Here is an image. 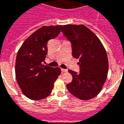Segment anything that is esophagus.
<instances>
[{
  "mask_svg": "<svg viewBox=\"0 0 124 124\" xmlns=\"http://www.w3.org/2000/svg\"><path fill=\"white\" fill-rule=\"evenodd\" d=\"M61 71H62V72H67L68 71V70H65V69H61Z\"/></svg>",
  "mask_w": 124,
  "mask_h": 124,
  "instance_id": "1",
  "label": "esophagus"
}]
</instances>
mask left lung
<instances>
[{"label": "left lung", "instance_id": "obj_1", "mask_svg": "<svg viewBox=\"0 0 124 124\" xmlns=\"http://www.w3.org/2000/svg\"><path fill=\"white\" fill-rule=\"evenodd\" d=\"M61 31L72 46V55L79 58L80 72L70 70L73 80L66 85L68 91L82 100L97 96L108 73V55L97 36L84 25H64Z\"/></svg>", "mask_w": 124, "mask_h": 124}]
</instances>
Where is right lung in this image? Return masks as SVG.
I'll list each match as a JSON object with an SVG mask.
<instances>
[{
  "instance_id": "right-lung-1",
  "label": "right lung",
  "mask_w": 124,
  "mask_h": 124,
  "mask_svg": "<svg viewBox=\"0 0 124 124\" xmlns=\"http://www.w3.org/2000/svg\"><path fill=\"white\" fill-rule=\"evenodd\" d=\"M62 26H42L22 44L16 54L15 75L23 94L33 100L46 98L60 75V68L43 64L47 54L48 40L56 37Z\"/></svg>"
}]
</instances>
